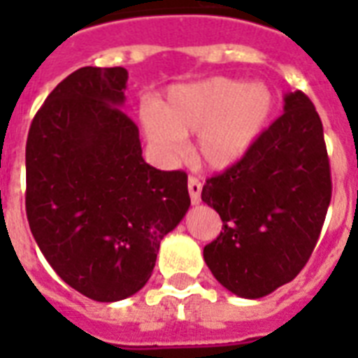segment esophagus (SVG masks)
<instances>
[{
    "label": "esophagus",
    "mask_w": 358,
    "mask_h": 358,
    "mask_svg": "<svg viewBox=\"0 0 358 358\" xmlns=\"http://www.w3.org/2000/svg\"><path fill=\"white\" fill-rule=\"evenodd\" d=\"M187 189H189L191 202H193V204H199V202H201V191H202L201 182L191 176V178L187 180Z\"/></svg>",
    "instance_id": "1"
}]
</instances>
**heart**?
I'll return each instance as SVG.
<instances>
[{
    "instance_id": "heart-1",
    "label": "heart",
    "mask_w": 358,
    "mask_h": 358,
    "mask_svg": "<svg viewBox=\"0 0 358 358\" xmlns=\"http://www.w3.org/2000/svg\"><path fill=\"white\" fill-rule=\"evenodd\" d=\"M275 92L262 81L232 78L171 87L157 106L143 109V129L163 157L184 152L196 135L195 157L202 167L227 171L243 162L266 131L275 111Z\"/></svg>"
}]
</instances>
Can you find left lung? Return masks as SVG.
Segmentation results:
<instances>
[{
    "label": "left lung",
    "mask_w": 358,
    "mask_h": 358,
    "mask_svg": "<svg viewBox=\"0 0 358 358\" xmlns=\"http://www.w3.org/2000/svg\"><path fill=\"white\" fill-rule=\"evenodd\" d=\"M331 191L320 115L306 94L288 92L284 113L249 156L202 187V201L223 221L204 247L213 277L245 299L294 280L316 247Z\"/></svg>",
    "instance_id": "left-lung-1"
}]
</instances>
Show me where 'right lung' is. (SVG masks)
I'll use <instances>...</instances> for the list:
<instances>
[{
  "mask_svg": "<svg viewBox=\"0 0 358 358\" xmlns=\"http://www.w3.org/2000/svg\"><path fill=\"white\" fill-rule=\"evenodd\" d=\"M126 83L122 66L72 72L25 145L31 234L64 282L100 303L148 282L162 239L191 206L187 174L143 159L139 129L122 111Z\"/></svg>",
  "mask_w": 358,
  "mask_h": 358,
  "instance_id": "obj_1",
  "label": "right lung"
}]
</instances>
